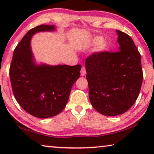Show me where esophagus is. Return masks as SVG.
Listing matches in <instances>:
<instances>
[{
	"label": "esophagus",
	"mask_w": 154,
	"mask_h": 154,
	"mask_svg": "<svg viewBox=\"0 0 154 154\" xmlns=\"http://www.w3.org/2000/svg\"><path fill=\"white\" fill-rule=\"evenodd\" d=\"M85 74H86V72H85V68L84 66H82V69H81V75H82V76H84Z\"/></svg>",
	"instance_id": "1"
}]
</instances>
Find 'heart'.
<instances>
[{
    "label": "heart",
    "instance_id": "heart-1",
    "mask_svg": "<svg viewBox=\"0 0 154 154\" xmlns=\"http://www.w3.org/2000/svg\"><path fill=\"white\" fill-rule=\"evenodd\" d=\"M88 45H89L90 46L98 45L97 48H96V51L99 52V53H103V52L107 51L110 48V44L109 43V42L103 40V38L99 36H96L91 38L88 41Z\"/></svg>",
    "mask_w": 154,
    "mask_h": 154
}]
</instances>
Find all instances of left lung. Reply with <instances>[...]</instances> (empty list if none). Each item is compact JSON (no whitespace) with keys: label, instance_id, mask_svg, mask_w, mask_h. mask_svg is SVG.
<instances>
[{"label":"left lung","instance_id":"1","mask_svg":"<svg viewBox=\"0 0 154 154\" xmlns=\"http://www.w3.org/2000/svg\"><path fill=\"white\" fill-rule=\"evenodd\" d=\"M118 51L94 53L85 60L89 98L106 116L123 114L134 105L143 82L141 58L133 40L116 30Z\"/></svg>","mask_w":154,"mask_h":154}]
</instances>
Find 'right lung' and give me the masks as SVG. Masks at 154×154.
<instances>
[{
	"label": "right lung",
	"instance_id": "add662e5",
	"mask_svg": "<svg viewBox=\"0 0 154 154\" xmlns=\"http://www.w3.org/2000/svg\"><path fill=\"white\" fill-rule=\"evenodd\" d=\"M56 30L55 26L40 25L26 34L15 48L9 69L13 92L23 109L38 118L59 114L80 76V64L52 66L36 63L30 46L35 34Z\"/></svg>",
	"mask_w": 154,
	"mask_h": 154
}]
</instances>
